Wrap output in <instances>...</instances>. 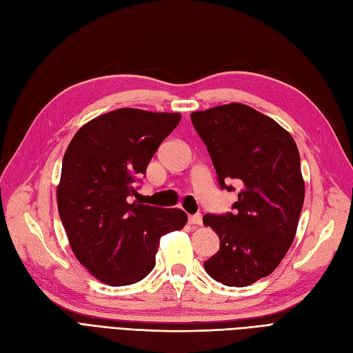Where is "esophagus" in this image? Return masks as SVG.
Returning <instances> with one entry per match:
<instances>
[{
  "label": "esophagus",
  "instance_id": "1",
  "mask_svg": "<svg viewBox=\"0 0 353 353\" xmlns=\"http://www.w3.org/2000/svg\"><path fill=\"white\" fill-rule=\"evenodd\" d=\"M201 222H203V218H201L200 213H197V215H191L188 218L190 225H201Z\"/></svg>",
  "mask_w": 353,
  "mask_h": 353
}]
</instances>
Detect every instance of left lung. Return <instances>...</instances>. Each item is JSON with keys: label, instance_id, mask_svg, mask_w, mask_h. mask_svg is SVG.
<instances>
[{"label": "left lung", "instance_id": "obj_1", "mask_svg": "<svg viewBox=\"0 0 353 353\" xmlns=\"http://www.w3.org/2000/svg\"><path fill=\"white\" fill-rule=\"evenodd\" d=\"M191 122L219 187L240 185L232 213L203 216L219 237L218 253L203 265L223 285H250L280 265L294 240L305 200L297 145L274 119L241 103L194 112Z\"/></svg>", "mask_w": 353, "mask_h": 353}]
</instances>
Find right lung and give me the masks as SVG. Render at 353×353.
Here are the masks:
<instances>
[{
	"mask_svg": "<svg viewBox=\"0 0 353 353\" xmlns=\"http://www.w3.org/2000/svg\"><path fill=\"white\" fill-rule=\"evenodd\" d=\"M179 121V113L117 109L85 123L63 157L60 219L77 259L105 284L143 280L160 237L187 223L184 210L132 200L138 176Z\"/></svg>",
	"mask_w": 353,
	"mask_h": 353,
	"instance_id": "obj_1",
	"label": "right lung"
}]
</instances>
